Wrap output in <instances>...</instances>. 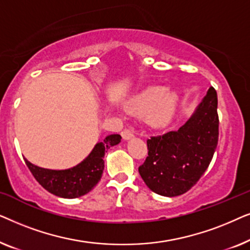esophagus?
<instances>
[{"mask_svg":"<svg viewBox=\"0 0 250 250\" xmlns=\"http://www.w3.org/2000/svg\"><path fill=\"white\" fill-rule=\"evenodd\" d=\"M122 135L123 138H124L125 140H129L131 138H133V131L131 128H124V131L122 132Z\"/></svg>","mask_w":250,"mask_h":250,"instance_id":"esophagus-1","label":"esophagus"}]
</instances>
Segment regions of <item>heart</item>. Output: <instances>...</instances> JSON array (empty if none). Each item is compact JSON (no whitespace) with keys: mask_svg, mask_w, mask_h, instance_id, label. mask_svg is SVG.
Returning <instances> with one entry per match:
<instances>
[{"mask_svg":"<svg viewBox=\"0 0 250 250\" xmlns=\"http://www.w3.org/2000/svg\"><path fill=\"white\" fill-rule=\"evenodd\" d=\"M179 95L166 92L163 86H151L129 104V111L135 115H149V123L153 126L167 124L175 112Z\"/></svg>","mask_w":250,"mask_h":250,"instance_id":"heart-1","label":"heart"}]
</instances>
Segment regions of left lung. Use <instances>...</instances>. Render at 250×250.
Wrapping results in <instances>:
<instances>
[{
  "mask_svg": "<svg viewBox=\"0 0 250 250\" xmlns=\"http://www.w3.org/2000/svg\"><path fill=\"white\" fill-rule=\"evenodd\" d=\"M218 124L217 93L211 86L197 111L179 131L146 140L148 156L139 173L149 189L165 197L189 191L213 159Z\"/></svg>",
  "mask_w": 250,
  "mask_h": 250,
  "instance_id": "8db88e82",
  "label": "left lung"
}]
</instances>
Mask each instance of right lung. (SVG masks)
<instances>
[{
    "instance_id": "right-lung-1",
    "label": "right lung",
    "mask_w": 250,
    "mask_h": 250,
    "mask_svg": "<svg viewBox=\"0 0 250 250\" xmlns=\"http://www.w3.org/2000/svg\"><path fill=\"white\" fill-rule=\"evenodd\" d=\"M122 136L112 134L99 142L92 152L81 164L64 170L46 169L35 166L25 159V163L35 180L44 189L61 198H78L84 196L97 186L104 168V152L121 142Z\"/></svg>"
}]
</instances>
